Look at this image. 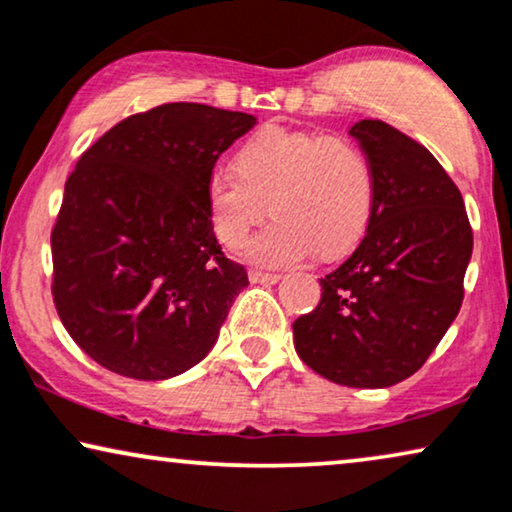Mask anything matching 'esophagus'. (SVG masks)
Returning a JSON list of instances; mask_svg holds the SVG:
<instances>
[{"mask_svg": "<svg viewBox=\"0 0 512 512\" xmlns=\"http://www.w3.org/2000/svg\"><path fill=\"white\" fill-rule=\"evenodd\" d=\"M248 278H250V283H267V285H274L281 281V276L278 274H267V271H257V269H250Z\"/></svg>", "mask_w": 512, "mask_h": 512, "instance_id": "1", "label": "esophagus"}]
</instances>
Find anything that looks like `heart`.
Listing matches in <instances>:
<instances>
[{
	"label": "heart",
	"instance_id": "heart-1",
	"mask_svg": "<svg viewBox=\"0 0 512 512\" xmlns=\"http://www.w3.org/2000/svg\"><path fill=\"white\" fill-rule=\"evenodd\" d=\"M374 177L367 156L344 138L271 128L248 140L236 166L215 168L208 206L217 238L236 245L267 210L276 220L243 252L264 267H288L313 250L335 257L367 227Z\"/></svg>",
	"mask_w": 512,
	"mask_h": 512
}]
</instances>
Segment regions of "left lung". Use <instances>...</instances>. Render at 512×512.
<instances>
[{"instance_id":"8db88e82","label":"left lung","mask_w":512,"mask_h":512,"mask_svg":"<svg viewBox=\"0 0 512 512\" xmlns=\"http://www.w3.org/2000/svg\"><path fill=\"white\" fill-rule=\"evenodd\" d=\"M372 166L365 238L320 278V302L292 325L299 358L351 388H386L431 356L463 299L473 231L461 192L424 145L384 121L351 126Z\"/></svg>"}]
</instances>
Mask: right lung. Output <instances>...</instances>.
<instances>
[{
	"label": "right lung",
	"instance_id": "add662e5",
	"mask_svg": "<svg viewBox=\"0 0 512 512\" xmlns=\"http://www.w3.org/2000/svg\"><path fill=\"white\" fill-rule=\"evenodd\" d=\"M252 114L168 102L88 147L51 234L65 330L121 377L170 379L208 356L248 274L213 234L208 180Z\"/></svg>",
	"mask_w": 512,
	"mask_h": 512
}]
</instances>
